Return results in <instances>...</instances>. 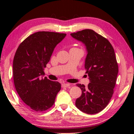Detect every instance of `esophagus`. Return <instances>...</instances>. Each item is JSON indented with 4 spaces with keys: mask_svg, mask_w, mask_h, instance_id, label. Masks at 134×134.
Here are the masks:
<instances>
[{
    "mask_svg": "<svg viewBox=\"0 0 134 134\" xmlns=\"http://www.w3.org/2000/svg\"><path fill=\"white\" fill-rule=\"evenodd\" d=\"M70 85L69 83H63L62 85V87H70Z\"/></svg>",
    "mask_w": 134,
    "mask_h": 134,
    "instance_id": "34e87169",
    "label": "esophagus"
}]
</instances>
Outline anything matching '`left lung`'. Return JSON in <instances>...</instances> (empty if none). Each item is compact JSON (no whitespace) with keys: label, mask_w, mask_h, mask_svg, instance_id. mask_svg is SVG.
<instances>
[{"label":"left lung","mask_w":134,"mask_h":134,"mask_svg":"<svg viewBox=\"0 0 134 134\" xmlns=\"http://www.w3.org/2000/svg\"><path fill=\"white\" fill-rule=\"evenodd\" d=\"M70 35L85 45L87 54L85 68L90 80L87 87L77 84L82 93L76 99V106L86 113L95 114L106 107L113 94L118 73L114 49L106 38L92 29Z\"/></svg>","instance_id":"8db88e82"}]
</instances>
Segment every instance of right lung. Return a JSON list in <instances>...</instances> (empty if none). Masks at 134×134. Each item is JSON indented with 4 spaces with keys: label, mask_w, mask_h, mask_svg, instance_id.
<instances>
[{
    "label": "right lung",
    "mask_w": 134,
    "mask_h": 134,
    "mask_svg": "<svg viewBox=\"0 0 134 134\" xmlns=\"http://www.w3.org/2000/svg\"><path fill=\"white\" fill-rule=\"evenodd\" d=\"M66 34L40 31L29 35L18 47L13 62L15 89L22 100L35 112L53 106L61 84L51 81L44 70L56 45Z\"/></svg>",
    "instance_id": "obj_1"
}]
</instances>
